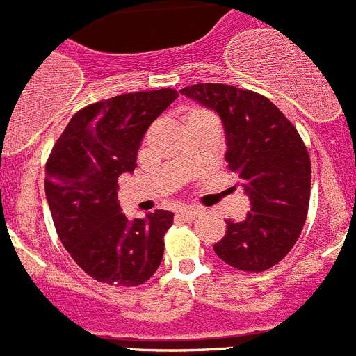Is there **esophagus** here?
<instances>
[{
  "mask_svg": "<svg viewBox=\"0 0 356 356\" xmlns=\"http://www.w3.org/2000/svg\"><path fill=\"white\" fill-rule=\"evenodd\" d=\"M176 216L180 217V219H184V221H194V219L200 216V210L193 209V207H184V209H180L176 212Z\"/></svg>",
  "mask_w": 356,
  "mask_h": 356,
  "instance_id": "1",
  "label": "esophagus"
}]
</instances>
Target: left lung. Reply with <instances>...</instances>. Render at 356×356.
<instances>
[{"label":"left lung","instance_id":"1","mask_svg":"<svg viewBox=\"0 0 356 356\" xmlns=\"http://www.w3.org/2000/svg\"><path fill=\"white\" fill-rule=\"evenodd\" d=\"M180 92L221 118L228 169L237 172L251 201L244 221H226V235L213 251L235 269L266 271L292 250L307 219L312 175L307 147L262 94L222 83L191 85Z\"/></svg>","mask_w":356,"mask_h":356}]
</instances>
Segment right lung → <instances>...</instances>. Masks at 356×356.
Masks as SVG:
<instances>
[{
	"label": "right lung",
	"mask_w": 356,
	"mask_h": 356,
	"mask_svg": "<svg viewBox=\"0 0 356 356\" xmlns=\"http://www.w3.org/2000/svg\"><path fill=\"white\" fill-rule=\"evenodd\" d=\"M178 97L172 89L130 92L72 115L46 163V200L56 234L94 280L135 287L153 276L175 213L155 210L130 221L121 212L118 178L134 172L151 122Z\"/></svg>",
	"instance_id": "1"
}]
</instances>
